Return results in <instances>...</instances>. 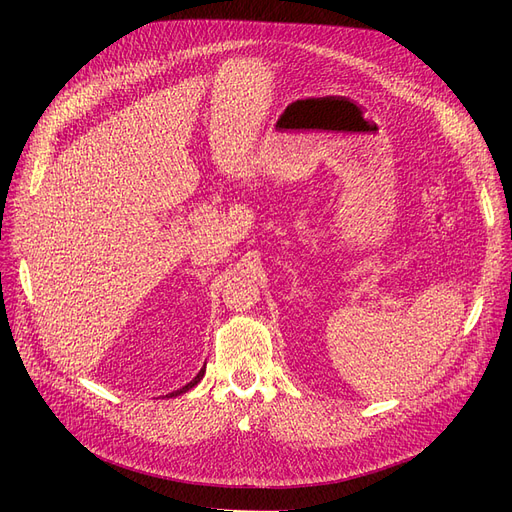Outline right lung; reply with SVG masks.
<instances>
[{
  "label": "right lung",
  "instance_id": "add662e5",
  "mask_svg": "<svg viewBox=\"0 0 512 512\" xmlns=\"http://www.w3.org/2000/svg\"><path fill=\"white\" fill-rule=\"evenodd\" d=\"M203 376H205V369H200V371H198V376H196V378H194V380H192L190 384H185V386H183V389H179V391H175V393H170L168 397H175V395H181V393H185V391H190V389H192V386H196V384L200 382V378H203Z\"/></svg>",
  "mask_w": 512,
  "mask_h": 512
}]
</instances>
